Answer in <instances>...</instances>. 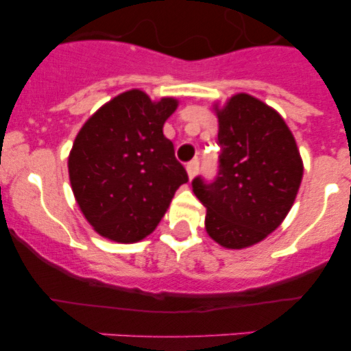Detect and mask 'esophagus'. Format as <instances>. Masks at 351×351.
Segmentation results:
<instances>
[{
	"instance_id": "34e87169",
	"label": "esophagus",
	"mask_w": 351,
	"mask_h": 351,
	"mask_svg": "<svg viewBox=\"0 0 351 351\" xmlns=\"http://www.w3.org/2000/svg\"><path fill=\"white\" fill-rule=\"evenodd\" d=\"M186 173H189V178H194L195 175H197L199 173V160L197 159H194V160H191V162H189V165H186Z\"/></svg>"
}]
</instances>
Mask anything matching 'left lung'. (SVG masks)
<instances>
[{
  "label": "left lung",
  "instance_id": "8db88e82",
  "mask_svg": "<svg viewBox=\"0 0 351 351\" xmlns=\"http://www.w3.org/2000/svg\"><path fill=\"white\" fill-rule=\"evenodd\" d=\"M218 116V175L192 189L206 208V232L228 250L263 241L282 223L303 178L296 140L282 117L251 95H234Z\"/></svg>",
  "mask_w": 351,
  "mask_h": 351
}]
</instances>
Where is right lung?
I'll return each mask as SVG.
<instances>
[{"mask_svg": "<svg viewBox=\"0 0 351 351\" xmlns=\"http://www.w3.org/2000/svg\"><path fill=\"white\" fill-rule=\"evenodd\" d=\"M178 107L140 90L117 95L77 133L69 156L72 192L91 227L116 242H136L165 216L178 186L189 182L162 133Z\"/></svg>", "mask_w": 351, "mask_h": 351, "instance_id": "1", "label": "right lung"}]
</instances>
